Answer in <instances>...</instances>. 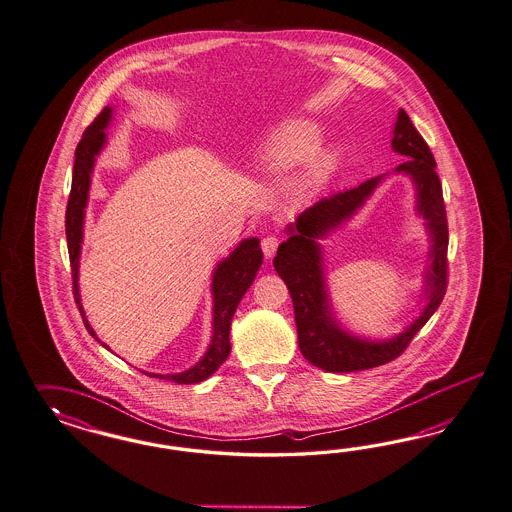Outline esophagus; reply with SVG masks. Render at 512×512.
<instances>
[{"label":"esophagus","instance_id":"obj_1","mask_svg":"<svg viewBox=\"0 0 512 512\" xmlns=\"http://www.w3.org/2000/svg\"><path fill=\"white\" fill-rule=\"evenodd\" d=\"M279 246V238L278 236H274V234H270V236H264L263 242H261V248H263V253L266 257H272L274 253H276V249Z\"/></svg>","mask_w":512,"mask_h":512}]
</instances>
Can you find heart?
I'll use <instances>...</instances> for the list:
<instances>
[{
    "label": "heart",
    "instance_id": "heart-1",
    "mask_svg": "<svg viewBox=\"0 0 512 512\" xmlns=\"http://www.w3.org/2000/svg\"><path fill=\"white\" fill-rule=\"evenodd\" d=\"M323 142L321 129L311 122H295L287 125L274 142L270 157L279 167H293L308 161Z\"/></svg>",
    "mask_w": 512,
    "mask_h": 512
}]
</instances>
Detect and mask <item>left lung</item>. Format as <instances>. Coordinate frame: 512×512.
<instances>
[{
    "label": "left lung",
    "instance_id": "obj_1",
    "mask_svg": "<svg viewBox=\"0 0 512 512\" xmlns=\"http://www.w3.org/2000/svg\"><path fill=\"white\" fill-rule=\"evenodd\" d=\"M390 144L394 152L407 157L402 165L396 167V172H405L413 178L417 186V210L426 219V227L432 236V263L428 264L426 270L424 289L428 304L419 319L392 340H358L343 332L332 319L321 249L315 240L326 231L338 227L343 219L353 216L355 210L372 195L383 176H375L360 186L332 193L330 197L315 202L298 216L295 225L287 229L289 238L279 246L274 268L293 298L300 351L308 362L325 372H360L383 366L400 357L420 328L434 315L447 293L449 223L441 180L435 172V159L430 146L403 109L398 112Z\"/></svg>",
    "mask_w": 512,
    "mask_h": 512
}]
</instances>
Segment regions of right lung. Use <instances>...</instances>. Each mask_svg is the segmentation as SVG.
<instances>
[{
  "label": "right lung",
  "mask_w": 512,
  "mask_h": 512,
  "mask_svg": "<svg viewBox=\"0 0 512 512\" xmlns=\"http://www.w3.org/2000/svg\"><path fill=\"white\" fill-rule=\"evenodd\" d=\"M112 109L105 107L97 114L92 124L86 127L82 139L78 142L75 150V167H73V182H71V193L65 210V234H67V249H69V261H71V274H73V295L77 302L78 311L82 315V321L90 336L99 341L95 336L92 326L88 323L80 295H78V257H80V244H82V225H84V208L88 202V191H90V178H92L93 163L95 155L101 152L107 135L105 129L110 122ZM263 264V251L259 246L257 238L244 240L233 253L217 264L212 281V295H214V334L212 343L206 351V355L184 373H172V375H159V373H148L157 379H167L178 385H191L201 383L208 379L217 368L227 360L231 353V341H229V330L233 321L234 311L238 308L242 296L246 295L249 285L257 276L259 266ZM103 347H107L101 341Z\"/></svg>",
  "instance_id": "obj_1"
}]
</instances>
